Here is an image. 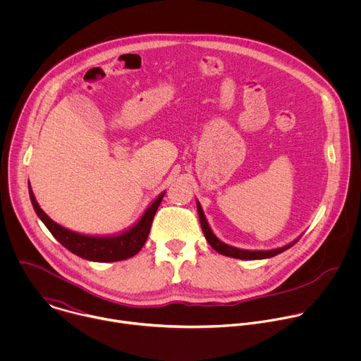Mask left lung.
Listing matches in <instances>:
<instances>
[{"label":"left lung","instance_id":"obj_1","mask_svg":"<svg viewBox=\"0 0 361 361\" xmlns=\"http://www.w3.org/2000/svg\"><path fill=\"white\" fill-rule=\"evenodd\" d=\"M197 202V212H198V217H200V224H201V228H202V233H204V237L205 240L209 241V244L220 254L223 255H227V257H233V259H240V260H264V259H270V257H274L286 250H288L291 245H294L300 238L301 235H298L295 240H293L291 243L283 245V247H277V248H271V250H245V248H238V247H234V245H230V244H226L224 241H221L212 230L207 219H205L204 216V212H202V207L198 200H195Z\"/></svg>","mask_w":361,"mask_h":361}]
</instances>
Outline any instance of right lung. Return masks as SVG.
I'll use <instances>...</instances> for the list:
<instances>
[{"label": "right lung", "mask_w": 361, "mask_h": 361, "mask_svg": "<svg viewBox=\"0 0 361 361\" xmlns=\"http://www.w3.org/2000/svg\"><path fill=\"white\" fill-rule=\"evenodd\" d=\"M28 192H30V200L37 216L44 223V226L49 230V233L57 238V241L61 243L73 254L81 257V259L88 262H95V263L121 262L135 255L145 244L154 216H156L159 205L161 204V200L166 195V191H163L148 205L141 219L127 231L117 235L99 237V235H85V234L71 231L60 226L54 220H51L37 202L30 181H28Z\"/></svg>", "instance_id": "obj_1"}]
</instances>
